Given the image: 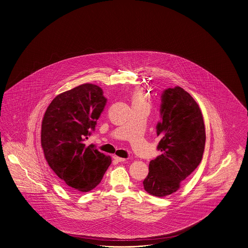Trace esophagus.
<instances>
[{
	"instance_id": "obj_1",
	"label": "esophagus",
	"mask_w": 248,
	"mask_h": 248,
	"mask_svg": "<svg viewBox=\"0 0 248 248\" xmlns=\"http://www.w3.org/2000/svg\"><path fill=\"white\" fill-rule=\"evenodd\" d=\"M114 159H115L116 161H118V162H124V161H125L126 160V158H124V157H118V156H114Z\"/></svg>"
}]
</instances>
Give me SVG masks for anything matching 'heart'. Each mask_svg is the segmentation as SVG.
I'll return each mask as SVG.
<instances>
[{"label":"heart","instance_id":"b5f03b06","mask_svg":"<svg viewBox=\"0 0 248 248\" xmlns=\"http://www.w3.org/2000/svg\"><path fill=\"white\" fill-rule=\"evenodd\" d=\"M131 101L133 108H140V107H150V96L142 90H136L133 91L131 96Z\"/></svg>","mask_w":248,"mask_h":248}]
</instances>
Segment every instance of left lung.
Masks as SVG:
<instances>
[{"label": "left lung", "instance_id": "obj_1", "mask_svg": "<svg viewBox=\"0 0 248 248\" xmlns=\"http://www.w3.org/2000/svg\"><path fill=\"white\" fill-rule=\"evenodd\" d=\"M161 120L157 126L160 151L149 165L143 186L147 193L164 197L176 192L181 182L202 161L205 146V125L199 105L180 87L162 94Z\"/></svg>", "mask_w": 248, "mask_h": 248}]
</instances>
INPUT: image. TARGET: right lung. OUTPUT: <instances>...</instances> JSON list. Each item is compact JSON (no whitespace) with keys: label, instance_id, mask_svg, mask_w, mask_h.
Wrapping results in <instances>:
<instances>
[{"label":"right lung","instance_id":"right-lung-1","mask_svg":"<svg viewBox=\"0 0 248 248\" xmlns=\"http://www.w3.org/2000/svg\"><path fill=\"white\" fill-rule=\"evenodd\" d=\"M106 103L100 87L85 83L57 95L43 117L46 160L61 181L82 193L97 186L112 162L93 144H86Z\"/></svg>","mask_w":248,"mask_h":248}]
</instances>
